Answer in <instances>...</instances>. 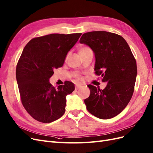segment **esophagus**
<instances>
[{
  "mask_svg": "<svg viewBox=\"0 0 153 153\" xmlns=\"http://www.w3.org/2000/svg\"><path fill=\"white\" fill-rule=\"evenodd\" d=\"M81 87H82V86H80V85H76V86H75V90H76V91H77L78 89H80Z\"/></svg>",
  "mask_w": 153,
  "mask_h": 153,
  "instance_id": "obj_1",
  "label": "esophagus"
}]
</instances>
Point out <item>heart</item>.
Here are the masks:
<instances>
[{
	"instance_id": "1",
	"label": "heart",
	"mask_w": 153,
	"mask_h": 153,
	"mask_svg": "<svg viewBox=\"0 0 153 153\" xmlns=\"http://www.w3.org/2000/svg\"><path fill=\"white\" fill-rule=\"evenodd\" d=\"M91 52H92L91 48H90L89 47H87V46H82V47H80L78 49V53H79L81 57L85 56V55H87L88 53H89ZM68 56V55H67V57ZM76 80L78 82H80L82 80V78L79 76H76Z\"/></svg>"
}]
</instances>
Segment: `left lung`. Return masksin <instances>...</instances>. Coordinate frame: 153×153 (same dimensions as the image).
I'll return each instance as SVG.
<instances>
[{
    "instance_id": "obj_1",
    "label": "left lung",
    "mask_w": 153,
    "mask_h": 153,
    "mask_svg": "<svg viewBox=\"0 0 153 153\" xmlns=\"http://www.w3.org/2000/svg\"><path fill=\"white\" fill-rule=\"evenodd\" d=\"M80 43L93 51L95 74L107 82L103 90L87 85L91 94L84 100L86 108L96 117L113 118L125 108L133 96L137 74L136 60L126 40L112 32H86Z\"/></svg>"
}]
</instances>
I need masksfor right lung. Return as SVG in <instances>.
<instances>
[{"instance_id": "1", "label": "right lung", "mask_w": 153, "mask_h": 153, "mask_svg": "<svg viewBox=\"0 0 153 153\" xmlns=\"http://www.w3.org/2000/svg\"><path fill=\"white\" fill-rule=\"evenodd\" d=\"M82 33L51 34L32 39L18 60L16 76L22 103L32 117L49 123L65 112L66 97L75 90L66 81L57 89L49 82L55 69L63 66L66 56Z\"/></svg>"}]
</instances>
